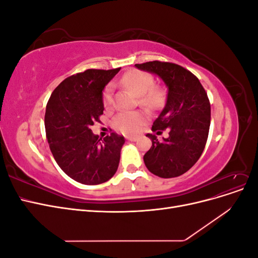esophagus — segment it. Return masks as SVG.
I'll return each mask as SVG.
<instances>
[{"mask_svg": "<svg viewBox=\"0 0 258 258\" xmlns=\"http://www.w3.org/2000/svg\"><path fill=\"white\" fill-rule=\"evenodd\" d=\"M128 140H129V141H131V142H136V141H138V137H128L127 138Z\"/></svg>", "mask_w": 258, "mask_h": 258, "instance_id": "esophagus-1", "label": "esophagus"}]
</instances>
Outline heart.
I'll return each instance as SVG.
<instances>
[{
    "label": "heart",
    "mask_w": 258,
    "mask_h": 258,
    "mask_svg": "<svg viewBox=\"0 0 258 258\" xmlns=\"http://www.w3.org/2000/svg\"><path fill=\"white\" fill-rule=\"evenodd\" d=\"M120 84L124 88L139 97V103L150 110L158 107L162 100V91L154 87V79L151 74L142 71H130L124 74ZM112 86H107L103 92V104L107 107L112 105ZM144 119V114L139 111L121 112L115 116L113 126L124 135L136 134Z\"/></svg>",
    "instance_id": "obj_1"
}]
</instances>
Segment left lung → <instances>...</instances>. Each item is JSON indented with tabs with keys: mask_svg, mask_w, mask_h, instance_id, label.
<instances>
[{
	"mask_svg": "<svg viewBox=\"0 0 258 258\" xmlns=\"http://www.w3.org/2000/svg\"><path fill=\"white\" fill-rule=\"evenodd\" d=\"M136 67L158 75L168 87L166 105L152 130L160 135L168 129L169 137L160 142L155 135H146L152 147L143 157L145 166L162 178L182 175L198 161L207 143L211 122L207 92L196 76L178 64L156 60Z\"/></svg>",
	"mask_w": 258,
	"mask_h": 258,
	"instance_id": "8db88e82",
	"label": "left lung"
}]
</instances>
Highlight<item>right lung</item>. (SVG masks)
Returning a JSON list of instances; mask_svg holds the SVG:
<instances>
[{
	"label": "right lung",
	"instance_id": "right-lung-1",
	"mask_svg": "<svg viewBox=\"0 0 258 258\" xmlns=\"http://www.w3.org/2000/svg\"><path fill=\"white\" fill-rule=\"evenodd\" d=\"M119 70L89 69L69 76L52 91L46 106V138L51 154L61 170L79 183H104L118 168L124 138L113 132L100 143L90 126L100 122L102 91Z\"/></svg>",
	"mask_w": 258,
	"mask_h": 258
}]
</instances>
